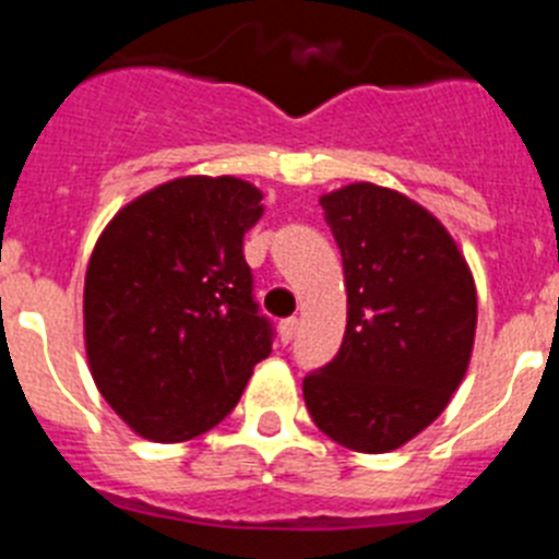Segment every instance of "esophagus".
<instances>
[{
	"label": "esophagus",
	"instance_id": "34e87169",
	"mask_svg": "<svg viewBox=\"0 0 559 559\" xmlns=\"http://www.w3.org/2000/svg\"><path fill=\"white\" fill-rule=\"evenodd\" d=\"M296 328H299V319H283V322H280V338H283V344H288V341L294 338Z\"/></svg>",
	"mask_w": 559,
	"mask_h": 559
}]
</instances>
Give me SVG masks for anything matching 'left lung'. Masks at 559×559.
<instances>
[{
    "mask_svg": "<svg viewBox=\"0 0 559 559\" xmlns=\"http://www.w3.org/2000/svg\"><path fill=\"white\" fill-rule=\"evenodd\" d=\"M344 260L347 330L302 383L333 442L389 453L445 412L476 338L473 271L437 215L389 187L355 181L319 199Z\"/></svg>",
    "mask_w": 559,
    "mask_h": 559,
    "instance_id": "left-lung-1",
    "label": "left lung"
}]
</instances>
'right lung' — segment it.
<instances>
[{
	"label": "right lung",
	"mask_w": 559,
	"mask_h": 559,
	"mask_svg": "<svg viewBox=\"0 0 559 559\" xmlns=\"http://www.w3.org/2000/svg\"><path fill=\"white\" fill-rule=\"evenodd\" d=\"M260 201L235 176H185L128 201L97 237L83 283L88 372L151 442L218 426L269 358L243 257Z\"/></svg>",
	"instance_id": "add662e5"
}]
</instances>
